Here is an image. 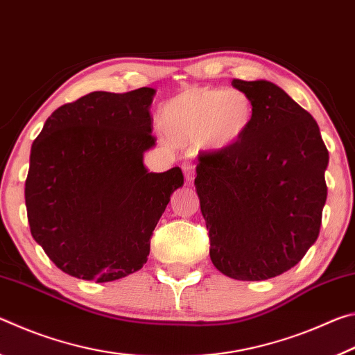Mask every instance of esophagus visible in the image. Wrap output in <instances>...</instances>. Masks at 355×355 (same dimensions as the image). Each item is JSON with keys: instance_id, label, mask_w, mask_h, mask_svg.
I'll list each match as a JSON object with an SVG mask.
<instances>
[{"instance_id": "esophagus-1", "label": "esophagus", "mask_w": 355, "mask_h": 355, "mask_svg": "<svg viewBox=\"0 0 355 355\" xmlns=\"http://www.w3.org/2000/svg\"><path fill=\"white\" fill-rule=\"evenodd\" d=\"M182 169H183V173H184V178L188 180V182L194 180V177H196V164L192 163V161H184V163L182 164Z\"/></svg>"}]
</instances>
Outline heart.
<instances>
[{
  "label": "heart",
  "instance_id": "b5f03b06",
  "mask_svg": "<svg viewBox=\"0 0 355 355\" xmlns=\"http://www.w3.org/2000/svg\"><path fill=\"white\" fill-rule=\"evenodd\" d=\"M254 116L250 98L241 91L222 87H194L169 100L161 114V125L172 141H203L224 148L248 131Z\"/></svg>",
  "mask_w": 355,
  "mask_h": 355
}]
</instances>
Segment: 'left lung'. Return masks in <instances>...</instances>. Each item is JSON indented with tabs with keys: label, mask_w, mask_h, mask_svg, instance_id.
<instances>
[{
	"label": "left lung",
	"mask_w": 355,
	"mask_h": 355,
	"mask_svg": "<svg viewBox=\"0 0 355 355\" xmlns=\"http://www.w3.org/2000/svg\"><path fill=\"white\" fill-rule=\"evenodd\" d=\"M254 106L232 146L202 152L196 188L209 257L236 280H268L302 260L320 235L329 152L311 114L269 81L233 80Z\"/></svg>",
	"instance_id": "8db88e82"
}]
</instances>
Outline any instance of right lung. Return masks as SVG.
Instances as JSON below:
<instances>
[{
    "label": "right lung",
    "instance_id": "obj_1",
    "mask_svg": "<svg viewBox=\"0 0 355 355\" xmlns=\"http://www.w3.org/2000/svg\"><path fill=\"white\" fill-rule=\"evenodd\" d=\"M155 91L91 92L59 106L35 137L25 182L31 235L65 274L97 284L136 272L180 167L146 169Z\"/></svg>",
    "mask_w": 355,
    "mask_h": 355
}]
</instances>
